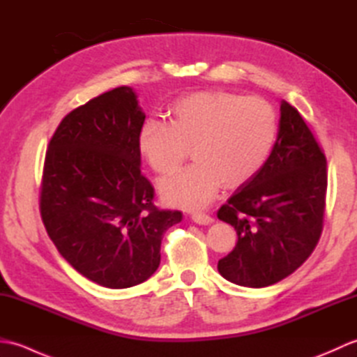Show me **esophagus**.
<instances>
[{"mask_svg": "<svg viewBox=\"0 0 357 357\" xmlns=\"http://www.w3.org/2000/svg\"><path fill=\"white\" fill-rule=\"evenodd\" d=\"M192 219L196 224H201V225H207L213 222V218L207 213H202V211H195V213H192Z\"/></svg>", "mask_w": 357, "mask_h": 357, "instance_id": "esophagus-1", "label": "esophagus"}]
</instances>
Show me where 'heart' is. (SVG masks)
<instances>
[{
    "instance_id": "b5f03b06",
    "label": "heart",
    "mask_w": 357,
    "mask_h": 357,
    "mask_svg": "<svg viewBox=\"0 0 357 357\" xmlns=\"http://www.w3.org/2000/svg\"><path fill=\"white\" fill-rule=\"evenodd\" d=\"M167 116L169 124L153 118L144 123L138 146L161 176L176 172L190 149L195 162L161 184L164 199L185 208L206 206L221 183L224 188L244 185L267 161L278 133L268 101L224 90L181 96Z\"/></svg>"
}]
</instances>
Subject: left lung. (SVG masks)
<instances>
[{
    "label": "left lung",
    "mask_w": 357,
    "mask_h": 357,
    "mask_svg": "<svg viewBox=\"0 0 357 357\" xmlns=\"http://www.w3.org/2000/svg\"><path fill=\"white\" fill-rule=\"evenodd\" d=\"M327 158L293 105L280 104L267 161L218 210L236 247L218 262L233 284L261 288L290 276L313 253L324 229Z\"/></svg>",
    "instance_id": "obj_1"
}]
</instances>
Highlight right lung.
Masks as SVG:
<instances>
[{
	"label": "right lung",
	"instance_id": "1",
	"mask_svg": "<svg viewBox=\"0 0 357 357\" xmlns=\"http://www.w3.org/2000/svg\"><path fill=\"white\" fill-rule=\"evenodd\" d=\"M146 115L130 87H116L63 118L45 151L41 219L64 259L107 288L147 280L179 210L153 204L141 173L139 130Z\"/></svg>",
	"mask_w": 357,
	"mask_h": 357
}]
</instances>
